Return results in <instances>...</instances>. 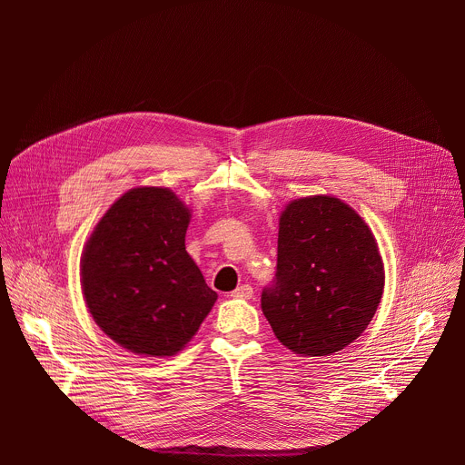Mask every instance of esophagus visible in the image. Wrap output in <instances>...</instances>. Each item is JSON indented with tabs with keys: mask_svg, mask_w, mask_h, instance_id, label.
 Returning <instances> with one entry per match:
<instances>
[{
	"mask_svg": "<svg viewBox=\"0 0 465 465\" xmlns=\"http://www.w3.org/2000/svg\"><path fill=\"white\" fill-rule=\"evenodd\" d=\"M233 298H239V300H250L253 296V289L250 285H241L237 287L233 292H232Z\"/></svg>",
	"mask_w": 465,
	"mask_h": 465,
	"instance_id": "1",
	"label": "esophagus"
}]
</instances>
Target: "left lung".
I'll use <instances>...</instances> for the list:
<instances>
[{
    "instance_id": "obj_1",
    "label": "left lung",
    "mask_w": 465,
    "mask_h": 465,
    "mask_svg": "<svg viewBox=\"0 0 465 465\" xmlns=\"http://www.w3.org/2000/svg\"><path fill=\"white\" fill-rule=\"evenodd\" d=\"M384 289L377 241L341 198L314 194L280 217L274 283L261 309L276 339L302 357H325L357 341Z\"/></svg>"
}]
</instances>
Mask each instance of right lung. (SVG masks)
<instances>
[{"instance_id": "1", "label": "right lung", "mask_w": 465, "mask_h": 465, "mask_svg": "<svg viewBox=\"0 0 465 465\" xmlns=\"http://www.w3.org/2000/svg\"><path fill=\"white\" fill-rule=\"evenodd\" d=\"M189 208L167 187H136L110 206L81 259L95 323L121 348L173 357L194 337L217 292L185 252Z\"/></svg>"}]
</instances>
